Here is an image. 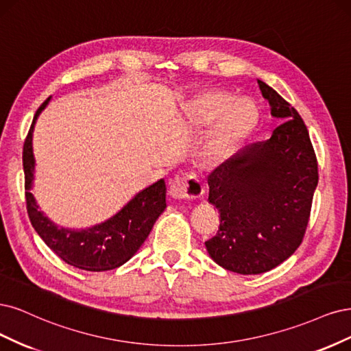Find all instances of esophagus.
Wrapping results in <instances>:
<instances>
[{
	"label": "esophagus",
	"instance_id": "esophagus-1",
	"mask_svg": "<svg viewBox=\"0 0 351 351\" xmlns=\"http://www.w3.org/2000/svg\"><path fill=\"white\" fill-rule=\"evenodd\" d=\"M169 194L176 199L198 198L204 194V185L197 176L180 173L172 179L171 186H169Z\"/></svg>",
	"mask_w": 351,
	"mask_h": 351
}]
</instances>
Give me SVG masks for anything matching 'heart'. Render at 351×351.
I'll list each match as a JSON object with an SVG mask.
<instances>
[{"label":"heart","mask_w":351,"mask_h":351,"mask_svg":"<svg viewBox=\"0 0 351 351\" xmlns=\"http://www.w3.org/2000/svg\"><path fill=\"white\" fill-rule=\"evenodd\" d=\"M188 118L195 125L211 130L201 147L206 162H217L252 131L258 109L250 99H234L221 90H204L188 105Z\"/></svg>","instance_id":"obj_1"}]
</instances>
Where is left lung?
I'll use <instances>...</instances> for the list:
<instances>
[{
  "mask_svg": "<svg viewBox=\"0 0 351 351\" xmlns=\"http://www.w3.org/2000/svg\"><path fill=\"white\" fill-rule=\"evenodd\" d=\"M271 115L282 121L269 140L237 152L208 175V201L220 228L206 242L213 261L237 274H263L303 241L318 185L309 132L295 108L258 80Z\"/></svg>",
  "mask_w": 351,
  "mask_h": 351,
  "instance_id": "obj_1",
  "label": "left lung"
}]
</instances>
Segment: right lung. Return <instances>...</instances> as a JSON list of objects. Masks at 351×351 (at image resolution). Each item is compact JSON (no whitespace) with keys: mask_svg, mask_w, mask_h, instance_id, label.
I'll return each instance as SVG.
<instances>
[{"mask_svg":"<svg viewBox=\"0 0 351 351\" xmlns=\"http://www.w3.org/2000/svg\"><path fill=\"white\" fill-rule=\"evenodd\" d=\"M51 97L36 110L23 147V169L27 213L33 228L62 261L86 271H108L121 267L131 259L150 234L156 220L166 208V184L160 179L140 191L115 216L87 229L60 228L39 211L32 194L35 179L33 130L40 112Z\"/></svg>","mask_w":351,"mask_h":351,"instance_id":"add662e5","label":"right lung"}]
</instances>
